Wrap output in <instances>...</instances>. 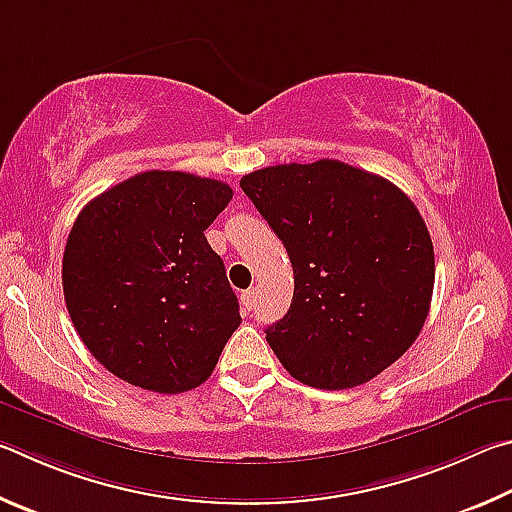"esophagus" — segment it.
<instances>
[{"instance_id":"obj_1","label":"esophagus","mask_w":512,"mask_h":512,"mask_svg":"<svg viewBox=\"0 0 512 512\" xmlns=\"http://www.w3.org/2000/svg\"><path fill=\"white\" fill-rule=\"evenodd\" d=\"M240 303H242V308H245L247 312L254 308V303H256V292L254 290H247V292H242L240 294Z\"/></svg>"}]
</instances>
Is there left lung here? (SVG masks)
<instances>
[{
    "mask_svg": "<svg viewBox=\"0 0 512 512\" xmlns=\"http://www.w3.org/2000/svg\"><path fill=\"white\" fill-rule=\"evenodd\" d=\"M240 188L292 261V306L265 335L294 380L351 389L409 351L432 303L434 247L396 184L319 159L254 170Z\"/></svg>",
    "mask_w": 512,
    "mask_h": 512,
    "instance_id": "8db88e82",
    "label": "left lung"
}]
</instances>
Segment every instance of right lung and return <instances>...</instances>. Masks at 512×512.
Segmentation results:
<instances>
[{
	"mask_svg": "<svg viewBox=\"0 0 512 512\" xmlns=\"http://www.w3.org/2000/svg\"><path fill=\"white\" fill-rule=\"evenodd\" d=\"M231 197L218 179L146 170L78 213L62 290L76 333L116 378L182 393L213 373L240 312L204 231Z\"/></svg>",
	"mask_w": 512,
	"mask_h": 512,
	"instance_id": "right-lung-1",
	"label": "right lung"
}]
</instances>
